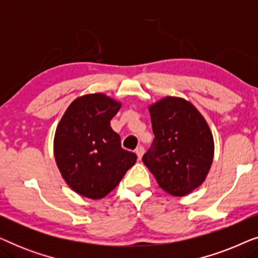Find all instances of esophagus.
<instances>
[{"mask_svg": "<svg viewBox=\"0 0 258 258\" xmlns=\"http://www.w3.org/2000/svg\"><path fill=\"white\" fill-rule=\"evenodd\" d=\"M135 151H136L137 157H139L140 160H141V158H142V156H143V154H144V148L142 146H139V147L136 148Z\"/></svg>", "mask_w": 258, "mask_h": 258, "instance_id": "34e87169", "label": "esophagus"}]
</instances>
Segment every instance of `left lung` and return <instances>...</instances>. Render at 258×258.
<instances>
[{
  "label": "left lung",
  "mask_w": 258,
  "mask_h": 258,
  "mask_svg": "<svg viewBox=\"0 0 258 258\" xmlns=\"http://www.w3.org/2000/svg\"><path fill=\"white\" fill-rule=\"evenodd\" d=\"M155 140L143 163L172 196L188 195L206 181L214 160L213 133L191 102L165 96L149 105Z\"/></svg>",
  "instance_id": "obj_1"
}]
</instances>
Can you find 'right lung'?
<instances>
[{
  "mask_svg": "<svg viewBox=\"0 0 258 258\" xmlns=\"http://www.w3.org/2000/svg\"><path fill=\"white\" fill-rule=\"evenodd\" d=\"M122 103L105 94H87L74 100L58 122L54 156L63 179L74 191L100 200L112 191L137 160L122 149L110 119Z\"/></svg>",
  "mask_w": 258,
  "mask_h": 258,
  "instance_id": "right-lung-1",
  "label": "right lung"
}]
</instances>
